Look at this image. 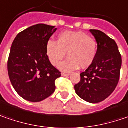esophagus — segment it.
Returning <instances> with one entry per match:
<instances>
[{"label":"esophagus","instance_id":"esophagus-1","mask_svg":"<svg viewBox=\"0 0 128 128\" xmlns=\"http://www.w3.org/2000/svg\"><path fill=\"white\" fill-rule=\"evenodd\" d=\"M62 76H70V74H65V73H62Z\"/></svg>","mask_w":128,"mask_h":128}]
</instances>
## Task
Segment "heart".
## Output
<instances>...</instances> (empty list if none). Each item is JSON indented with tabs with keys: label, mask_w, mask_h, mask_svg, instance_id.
I'll return each instance as SVG.
<instances>
[{
	"label": "heart",
	"mask_w": 128,
	"mask_h": 128,
	"mask_svg": "<svg viewBox=\"0 0 128 128\" xmlns=\"http://www.w3.org/2000/svg\"><path fill=\"white\" fill-rule=\"evenodd\" d=\"M97 52V42L80 31H64L58 36L56 42L49 40L46 46V53L50 62L58 66L63 72H72L79 68L86 69L93 63Z\"/></svg>",
	"instance_id": "b5f03b06"
}]
</instances>
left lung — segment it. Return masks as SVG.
I'll return each mask as SVG.
<instances>
[{
    "label": "left lung",
    "instance_id": "8db88e82",
    "mask_svg": "<svg viewBox=\"0 0 128 128\" xmlns=\"http://www.w3.org/2000/svg\"><path fill=\"white\" fill-rule=\"evenodd\" d=\"M90 31L97 42V55L93 63L80 74V82L75 84L74 90L84 101L98 103L108 98L118 85L122 58L113 39L99 30Z\"/></svg>",
    "mask_w": 128,
    "mask_h": 128
}]
</instances>
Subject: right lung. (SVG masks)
I'll return each mask as SVG.
<instances>
[{"label": "right lung", "instance_id": "right-lung-1", "mask_svg": "<svg viewBox=\"0 0 128 128\" xmlns=\"http://www.w3.org/2000/svg\"><path fill=\"white\" fill-rule=\"evenodd\" d=\"M57 28L39 24L19 33L10 48L8 72L14 90L24 100L41 102L53 94L61 76L48 58L46 46Z\"/></svg>", "mask_w": 128, "mask_h": 128}]
</instances>
